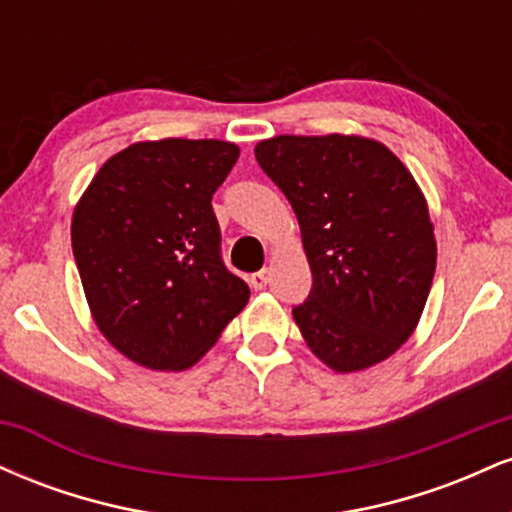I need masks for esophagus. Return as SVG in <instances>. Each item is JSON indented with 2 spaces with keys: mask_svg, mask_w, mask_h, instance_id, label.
I'll return each instance as SVG.
<instances>
[{
  "mask_svg": "<svg viewBox=\"0 0 512 512\" xmlns=\"http://www.w3.org/2000/svg\"><path fill=\"white\" fill-rule=\"evenodd\" d=\"M250 286L255 291H262L264 286L269 284V269H260V272H255V274H250Z\"/></svg>",
  "mask_w": 512,
  "mask_h": 512,
  "instance_id": "esophagus-1",
  "label": "esophagus"
}]
</instances>
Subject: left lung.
Segmentation results:
<instances>
[{
	"instance_id": "8db88e82",
	"label": "left lung",
	"mask_w": 512,
	"mask_h": 512,
	"mask_svg": "<svg viewBox=\"0 0 512 512\" xmlns=\"http://www.w3.org/2000/svg\"><path fill=\"white\" fill-rule=\"evenodd\" d=\"M255 158L296 211L313 289L293 308L310 351L337 373L392 356L414 332L436 274L426 199L375 139L281 137Z\"/></svg>"
}]
</instances>
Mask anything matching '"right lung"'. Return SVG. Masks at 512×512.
Wrapping results in <instances>:
<instances>
[{
  "label": "right lung",
  "mask_w": 512,
  "mask_h": 512,
  "mask_svg": "<svg viewBox=\"0 0 512 512\" xmlns=\"http://www.w3.org/2000/svg\"><path fill=\"white\" fill-rule=\"evenodd\" d=\"M238 156L219 139L132 144L76 204L72 250L88 308L129 361L190 368L248 303V284L223 264L211 209Z\"/></svg>",
  "instance_id": "1"
}]
</instances>
